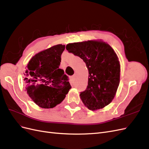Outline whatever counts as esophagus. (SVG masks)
<instances>
[{"mask_svg":"<svg viewBox=\"0 0 149 149\" xmlns=\"http://www.w3.org/2000/svg\"><path fill=\"white\" fill-rule=\"evenodd\" d=\"M74 79H75V76H74V75L72 76H71V79L72 81H74Z\"/></svg>","mask_w":149,"mask_h":149,"instance_id":"1","label":"esophagus"}]
</instances>
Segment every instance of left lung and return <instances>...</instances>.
I'll return each mask as SVG.
<instances>
[{
    "label": "left lung",
    "mask_w": 149,
    "mask_h": 149,
    "mask_svg": "<svg viewBox=\"0 0 149 149\" xmlns=\"http://www.w3.org/2000/svg\"><path fill=\"white\" fill-rule=\"evenodd\" d=\"M66 48L81 58L88 69L87 88L80 93L84 104L94 111L110 104L120 82V67L114 49L107 43L96 40L69 43Z\"/></svg>",
    "instance_id": "left-lung-1"
}]
</instances>
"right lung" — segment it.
Returning <instances> with one entry per match:
<instances>
[{
    "label": "right lung",
    "instance_id": "right-lung-1",
    "mask_svg": "<svg viewBox=\"0 0 149 149\" xmlns=\"http://www.w3.org/2000/svg\"><path fill=\"white\" fill-rule=\"evenodd\" d=\"M65 46L59 44L31 58L24 76L29 96L42 108H53L61 103L71 86L63 70L59 68Z\"/></svg>",
    "mask_w": 149,
    "mask_h": 149
}]
</instances>
